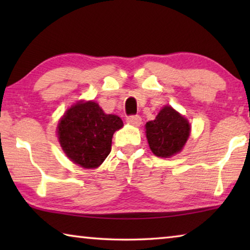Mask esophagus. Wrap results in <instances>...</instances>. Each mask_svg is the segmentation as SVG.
I'll list each match as a JSON object with an SVG mask.
<instances>
[{
  "instance_id": "1",
  "label": "esophagus",
  "mask_w": 250,
  "mask_h": 250,
  "mask_svg": "<svg viewBox=\"0 0 250 250\" xmlns=\"http://www.w3.org/2000/svg\"><path fill=\"white\" fill-rule=\"evenodd\" d=\"M126 122L130 125H132L134 126H139L141 125V117L135 115V116H130L126 118Z\"/></svg>"
}]
</instances>
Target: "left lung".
<instances>
[{
  "label": "left lung",
  "instance_id": "8db88e82",
  "mask_svg": "<svg viewBox=\"0 0 250 250\" xmlns=\"http://www.w3.org/2000/svg\"><path fill=\"white\" fill-rule=\"evenodd\" d=\"M146 133L153 154L170 158L183 149L191 133V125L176 110L166 105L154 120L146 122Z\"/></svg>",
  "mask_w": 250,
  "mask_h": 250
}]
</instances>
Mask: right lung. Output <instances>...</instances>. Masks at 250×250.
Listing matches in <instances>:
<instances>
[{
	"mask_svg": "<svg viewBox=\"0 0 250 250\" xmlns=\"http://www.w3.org/2000/svg\"><path fill=\"white\" fill-rule=\"evenodd\" d=\"M122 126L119 117L104 113L95 101H79L59 120L57 135L70 161L83 168H96L109 155L113 133Z\"/></svg>",
	"mask_w": 250,
	"mask_h": 250,
	"instance_id": "add662e5",
	"label": "right lung"
}]
</instances>
